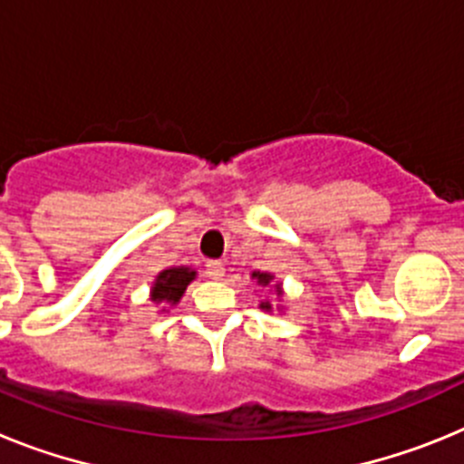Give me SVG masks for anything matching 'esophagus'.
Segmentation results:
<instances>
[{"label": "esophagus", "instance_id": "esophagus-1", "mask_svg": "<svg viewBox=\"0 0 464 464\" xmlns=\"http://www.w3.org/2000/svg\"><path fill=\"white\" fill-rule=\"evenodd\" d=\"M207 276H208V278H216V281H220V278L225 276L223 262L208 260V262H207Z\"/></svg>", "mask_w": 464, "mask_h": 464}]
</instances>
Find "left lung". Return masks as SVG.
I'll return each instance as SVG.
<instances>
[{
    "label": "left lung",
    "instance_id": "8db88e82",
    "mask_svg": "<svg viewBox=\"0 0 464 464\" xmlns=\"http://www.w3.org/2000/svg\"><path fill=\"white\" fill-rule=\"evenodd\" d=\"M251 278H256L257 285H260L262 290H269V293H272L274 297H276L278 302H281V299H283V283L276 281V278H274V274H269V272H253ZM260 309L262 311H269V314H272L274 304H272V302H269V299H262ZM276 309L283 311V306H276Z\"/></svg>",
    "mask_w": 464,
    "mask_h": 464
}]
</instances>
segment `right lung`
Returning <instances> with one entry per match:
<instances>
[{
  "instance_id": "1",
  "label": "right lung",
  "mask_w": 464,
  "mask_h": 464,
  "mask_svg": "<svg viewBox=\"0 0 464 464\" xmlns=\"http://www.w3.org/2000/svg\"><path fill=\"white\" fill-rule=\"evenodd\" d=\"M197 278V272L192 267H169V269H162V272L155 276L153 285H150V302L155 306L162 304V314L167 311V306H176L181 302L183 293L186 288L190 285L192 281Z\"/></svg>"
}]
</instances>
